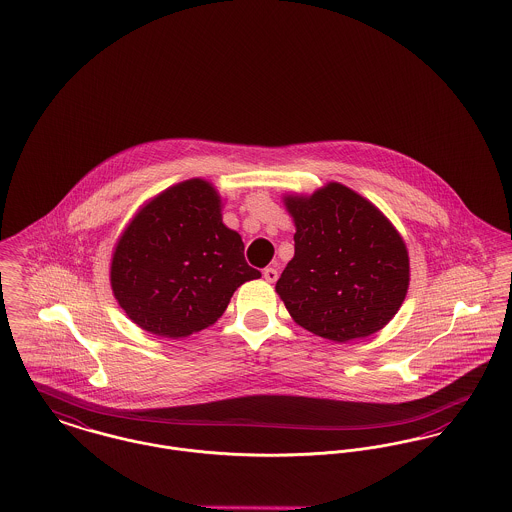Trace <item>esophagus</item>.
Wrapping results in <instances>:
<instances>
[{"label": "esophagus", "instance_id": "1", "mask_svg": "<svg viewBox=\"0 0 512 512\" xmlns=\"http://www.w3.org/2000/svg\"><path fill=\"white\" fill-rule=\"evenodd\" d=\"M263 276H265V280H267V282H276V278H278V271H276V269H272V267H267V269L263 271Z\"/></svg>", "mask_w": 512, "mask_h": 512}]
</instances>
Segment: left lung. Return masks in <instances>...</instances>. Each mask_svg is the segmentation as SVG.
I'll list each match as a JSON object with an SVG mask.
<instances>
[{"mask_svg": "<svg viewBox=\"0 0 512 512\" xmlns=\"http://www.w3.org/2000/svg\"><path fill=\"white\" fill-rule=\"evenodd\" d=\"M294 259L276 292L305 331L348 342L381 331L406 298L410 259L391 220L350 187L331 181L313 195H286Z\"/></svg>", "mask_w": 512, "mask_h": 512, "instance_id": "8db88e82", "label": "left lung"}]
</instances>
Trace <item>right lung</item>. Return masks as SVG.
Instances as JSON below:
<instances>
[{"mask_svg": "<svg viewBox=\"0 0 512 512\" xmlns=\"http://www.w3.org/2000/svg\"><path fill=\"white\" fill-rule=\"evenodd\" d=\"M220 195L205 180L181 181L151 199L116 245L110 282L127 317L143 331L183 338L214 325L243 282L238 232L222 222Z\"/></svg>", "mask_w": 512, "mask_h": 512, "instance_id": "obj_1", "label": "right lung"}]
</instances>
